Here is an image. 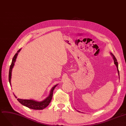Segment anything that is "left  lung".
I'll return each mask as SVG.
<instances>
[{
	"instance_id": "8db88e82",
	"label": "left lung",
	"mask_w": 126,
	"mask_h": 126,
	"mask_svg": "<svg viewBox=\"0 0 126 126\" xmlns=\"http://www.w3.org/2000/svg\"><path fill=\"white\" fill-rule=\"evenodd\" d=\"M110 54L113 57V60H114V64H115V65L116 66V68H117V72H118V76H119V71H118V63L117 62V59L116 58H115V57L114 56V55L112 53H110Z\"/></svg>"
}]
</instances>
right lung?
Here are the masks:
<instances>
[{"label": "right lung", "mask_w": 126, "mask_h": 126, "mask_svg": "<svg viewBox=\"0 0 126 126\" xmlns=\"http://www.w3.org/2000/svg\"><path fill=\"white\" fill-rule=\"evenodd\" d=\"M21 50V49H20L17 52V53L15 54L14 57L13 58L12 62L11 64L10 65V68L9 69V80L10 84L11 86V76H12V69L14 67L15 63L16 62V59L17 58V55L18 54V53ZM57 86V85H55L54 86L51 90L50 94L45 99L41 101H37L33 99H22L18 98L17 99V100L19 101V102L22 104V105L25 106L29 108H30L34 110H43L46 108L47 106L49 105L51 101L52 98V96H53V92L54 89ZM15 97L17 98V97L14 95Z\"/></svg>", "instance_id": "right-lung-1"}]
</instances>
